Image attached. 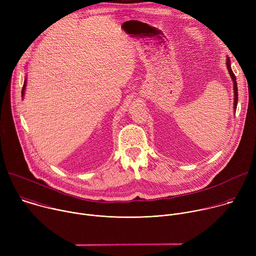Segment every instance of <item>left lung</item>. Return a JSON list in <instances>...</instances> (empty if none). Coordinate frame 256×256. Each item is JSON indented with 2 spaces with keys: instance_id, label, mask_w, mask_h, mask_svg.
<instances>
[{
  "instance_id": "8db88e82",
  "label": "left lung",
  "mask_w": 256,
  "mask_h": 256,
  "mask_svg": "<svg viewBox=\"0 0 256 256\" xmlns=\"http://www.w3.org/2000/svg\"><path fill=\"white\" fill-rule=\"evenodd\" d=\"M227 68H228V70H229V74H230V77L232 78V81H233V87H234V109H236L237 107V101H238V89H237V82H236V77L234 75V72L231 68V62H230V58H227Z\"/></svg>"
}]
</instances>
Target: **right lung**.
<instances>
[{"instance_id": "add662e5", "label": "right lung", "mask_w": 256, "mask_h": 256, "mask_svg": "<svg viewBox=\"0 0 256 256\" xmlns=\"http://www.w3.org/2000/svg\"><path fill=\"white\" fill-rule=\"evenodd\" d=\"M25 88H26V79L24 80V84H23V88H22V97L24 96V92H25Z\"/></svg>"}]
</instances>
